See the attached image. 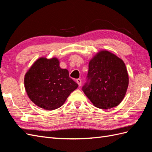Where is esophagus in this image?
<instances>
[{
    "mask_svg": "<svg viewBox=\"0 0 152 152\" xmlns=\"http://www.w3.org/2000/svg\"><path fill=\"white\" fill-rule=\"evenodd\" d=\"M76 82H77V83L79 84V87H80V86H81V80L80 79H77L76 80Z\"/></svg>",
    "mask_w": 152,
    "mask_h": 152,
    "instance_id": "obj_1",
    "label": "esophagus"
}]
</instances>
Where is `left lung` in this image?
<instances>
[{"mask_svg":"<svg viewBox=\"0 0 152 152\" xmlns=\"http://www.w3.org/2000/svg\"><path fill=\"white\" fill-rule=\"evenodd\" d=\"M128 84L125 63L115 55L103 50L90 61L82 90L96 107L107 110L120 104Z\"/></svg>","mask_w":152,"mask_h":152,"instance_id":"1","label":"left lung"}]
</instances>
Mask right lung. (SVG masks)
Masks as SVG:
<instances>
[{"label":"right lung","instance_id":"right-lung-1","mask_svg":"<svg viewBox=\"0 0 152 152\" xmlns=\"http://www.w3.org/2000/svg\"><path fill=\"white\" fill-rule=\"evenodd\" d=\"M53 58L37 59L25 77V87L29 98L47 110L58 108L79 85L69 77L68 71L59 67Z\"/></svg>","mask_w":152,"mask_h":152}]
</instances>
